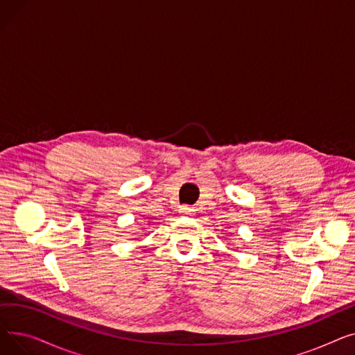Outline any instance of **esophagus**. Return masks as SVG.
<instances>
[{
    "mask_svg": "<svg viewBox=\"0 0 355 355\" xmlns=\"http://www.w3.org/2000/svg\"><path fill=\"white\" fill-rule=\"evenodd\" d=\"M194 209L193 207H189V206H181L180 207V213L181 214H185V216H191V214H194Z\"/></svg>",
    "mask_w": 355,
    "mask_h": 355,
    "instance_id": "34e87169",
    "label": "esophagus"
}]
</instances>
